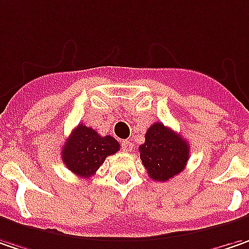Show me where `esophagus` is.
Instances as JSON below:
<instances>
[{
  "label": "esophagus",
  "mask_w": 249,
  "mask_h": 249,
  "mask_svg": "<svg viewBox=\"0 0 249 249\" xmlns=\"http://www.w3.org/2000/svg\"><path fill=\"white\" fill-rule=\"evenodd\" d=\"M121 146H123V150H124V152H131V149H132V142H129V141H123V142H121Z\"/></svg>",
  "instance_id": "34e87169"
}]
</instances>
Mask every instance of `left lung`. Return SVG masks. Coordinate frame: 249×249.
<instances>
[{
	"mask_svg": "<svg viewBox=\"0 0 249 249\" xmlns=\"http://www.w3.org/2000/svg\"><path fill=\"white\" fill-rule=\"evenodd\" d=\"M141 160L149 177L168 181L179 174L188 161V142L173 129L155 123L145 134V143L139 146Z\"/></svg>",
	"mask_w": 249,
	"mask_h": 249,
	"instance_id": "obj_1",
	"label": "left lung"
}]
</instances>
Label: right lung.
Here are the masks:
<instances>
[{
    "mask_svg": "<svg viewBox=\"0 0 249 249\" xmlns=\"http://www.w3.org/2000/svg\"><path fill=\"white\" fill-rule=\"evenodd\" d=\"M120 150L113 136H100L94 129L79 124L67 139L61 157L65 166L82 178L92 177L107 156Z\"/></svg>",
    "mask_w": 249,
    "mask_h": 249,
    "instance_id": "1",
    "label": "right lung"
}]
</instances>
